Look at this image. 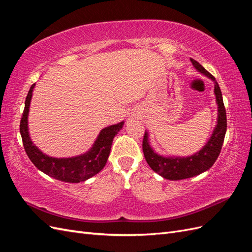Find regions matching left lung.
Instances as JSON below:
<instances>
[{
    "instance_id": "left-lung-1",
    "label": "left lung",
    "mask_w": 252,
    "mask_h": 252,
    "mask_svg": "<svg viewBox=\"0 0 252 252\" xmlns=\"http://www.w3.org/2000/svg\"><path fill=\"white\" fill-rule=\"evenodd\" d=\"M190 61H191L193 67L197 71L215 83V95L218 105L217 125L213 129L210 139L204 145V147L195 152L194 155L189 157H171L157 154L150 145L148 131L145 130L143 139V152L145 158H146L152 170L164 179L170 181L189 179L207 171L217 161L223 146L227 129L226 110L224 107L222 93H220L218 82L200 63H197L196 61L192 59H190Z\"/></svg>"
}]
</instances>
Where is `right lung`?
I'll return each mask as SVG.
<instances>
[{
	"label": "right lung",
	"mask_w": 252,
	"mask_h": 252,
	"mask_svg": "<svg viewBox=\"0 0 252 252\" xmlns=\"http://www.w3.org/2000/svg\"><path fill=\"white\" fill-rule=\"evenodd\" d=\"M34 86L35 84L32 85L28 91L24 112H23L20 124L23 145H24L25 151L30 161L33 163L37 169L45 174L62 182L80 183L93 178L94 175L100 172L107 163L112 141L114 136L123 128L124 121L103 128L91 148L82 155L71 158L49 157L43 154L35 146L30 139L29 134L28 114Z\"/></svg>",
	"instance_id": "right-lung-1"
}]
</instances>
